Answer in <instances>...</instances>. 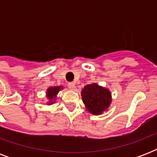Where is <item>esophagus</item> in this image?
I'll return each mask as SVG.
<instances>
[{"label": "esophagus", "instance_id": "esophagus-1", "mask_svg": "<svg viewBox=\"0 0 157 157\" xmlns=\"http://www.w3.org/2000/svg\"><path fill=\"white\" fill-rule=\"evenodd\" d=\"M67 86H68V88L70 89V90H74L75 87H76V85H75V83H73V82H69V83L67 84Z\"/></svg>", "mask_w": 157, "mask_h": 157}]
</instances>
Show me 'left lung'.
<instances>
[{
	"label": "left lung",
	"instance_id": "left-lung-1",
	"mask_svg": "<svg viewBox=\"0 0 157 157\" xmlns=\"http://www.w3.org/2000/svg\"><path fill=\"white\" fill-rule=\"evenodd\" d=\"M81 96L87 111L94 115L104 112L112 102L110 91L95 83L85 86Z\"/></svg>",
	"mask_w": 157,
	"mask_h": 157
}]
</instances>
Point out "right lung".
Masks as SVG:
<instances>
[{
  "mask_svg": "<svg viewBox=\"0 0 157 157\" xmlns=\"http://www.w3.org/2000/svg\"><path fill=\"white\" fill-rule=\"evenodd\" d=\"M61 89H63V87H62V86L50 87V88L48 89L47 97H48V98H49V100H50V102H49V104H51V103H53V100H54V99H55L57 94L59 93V91Z\"/></svg>",
  "mask_w": 157,
  "mask_h": 157,
  "instance_id": "obj_1",
  "label": "right lung"
}]
</instances>
